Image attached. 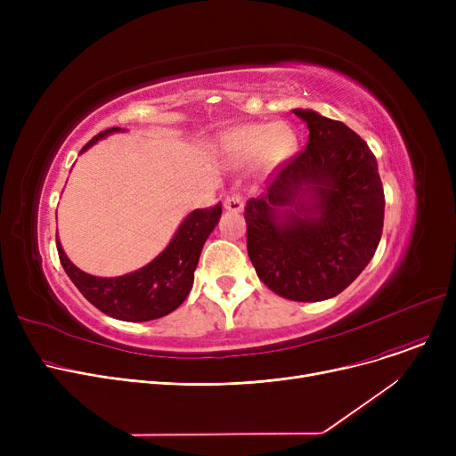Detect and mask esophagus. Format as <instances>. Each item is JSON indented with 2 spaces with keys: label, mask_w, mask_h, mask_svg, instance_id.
Here are the masks:
<instances>
[{
  "label": "esophagus",
  "mask_w": 456,
  "mask_h": 456,
  "mask_svg": "<svg viewBox=\"0 0 456 456\" xmlns=\"http://www.w3.org/2000/svg\"><path fill=\"white\" fill-rule=\"evenodd\" d=\"M225 208H227L229 212H242V208H244V201H242V198L231 196V198H227V200H225Z\"/></svg>",
  "instance_id": "obj_1"
}]
</instances>
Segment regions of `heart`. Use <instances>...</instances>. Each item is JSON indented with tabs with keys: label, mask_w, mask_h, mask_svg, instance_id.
Returning a JSON list of instances; mask_svg holds the SVG:
<instances>
[{
	"label": "heart",
	"mask_w": 456,
	"mask_h": 456,
	"mask_svg": "<svg viewBox=\"0 0 456 456\" xmlns=\"http://www.w3.org/2000/svg\"><path fill=\"white\" fill-rule=\"evenodd\" d=\"M220 146L229 166L246 167L256 160L262 172H270L294 155L297 134L284 122L249 124L227 131Z\"/></svg>",
	"instance_id": "obj_1"
}]
</instances>
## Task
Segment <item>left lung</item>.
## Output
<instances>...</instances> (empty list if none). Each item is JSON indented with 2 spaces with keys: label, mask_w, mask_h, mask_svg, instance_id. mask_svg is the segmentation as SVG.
<instances>
[{
  "label": "left lung",
  "mask_w": 456,
  "mask_h": 456,
  "mask_svg": "<svg viewBox=\"0 0 456 456\" xmlns=\"http://www.w3.org/2000/svg\"><path fill=\"white\" fill-rule=\"evenodd\" d=\"M306 148L279 164L246 205L248 255L258 279L292 301L338 296L362 273L385 224L375 155L346 124L294 110Z\"/></svg>",
  "instance_id": "obj_1"
}]
</instances>
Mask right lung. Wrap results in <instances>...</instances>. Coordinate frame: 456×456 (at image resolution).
<instances>
[{"mask_svg": "<svg viewBox=\"0 0 456 456\" xmlns=\"http://www.w3.org/2000/svg\"><path fill=\"white\" fill-rule=\"evenodd\" d=\"M114 131L119 129L112 127L95 134L81 151ZM220 216L222 203L190 212L170 246L155 260L138 272L114 279L94 277L76 268L59 240L57 251L66 275L103 314L122 322H150L174 313L190 294L203 244Z\"/></svg>", "mask_w": 456, "mask_h": 456, "instance_id": "right-lung-1", "label": "right lung"}]
</instances>
